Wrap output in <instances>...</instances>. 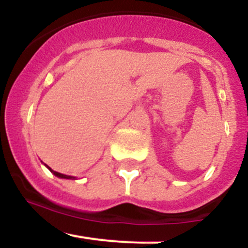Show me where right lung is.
<instances>
[{
  "label": "right lung",
  "mask_w": 248,
  "mask_h": 248,
  "mask_svg": "<svg viewBox=\"0 0 248 248\" xmlns=\"http://www.w3.org/2000/svg\"><path fill=\"white\" fill-rule=\"evenodd\" d=\"M46 167H47V166H46ZM47 168H48V170H51V172L53 173V174L56 175V177H58V178H63V179H75V178H74V177H71V175H65V174H62V173L55 172V170H51L50 167H47Z\"/></svg>",
  "instance_id": "right-lung-1"
}]
</instances>
